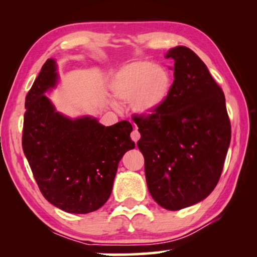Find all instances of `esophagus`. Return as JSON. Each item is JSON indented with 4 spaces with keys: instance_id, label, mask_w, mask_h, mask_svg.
I'll return each instance as SVG.
<instances>
[{
    "instance_id": "34e87169",
    "label": "esophagus",
    "mask_w": 257,
    "mask_h": 257,
    "mask_svg": "<svg viewBox=\"0 0 257 257\" xmlns=\"http://www.w3.org/2000/svg\"><path fill=\"white\" fill-rule=\"evenodd\" d=\"M130 136H132V139L133 141L136 143L139 138H141V134H139V132L137 129H134L133 132H132V135H130Z\"/></svg>"
}]
</instances>
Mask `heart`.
I'll use <instances>...</instances> for the list:
<instances>
[{
  "mask_svg": "<svg viewBox=\"0 0 257 257\" xmlns=\"http://www.w3.org/2000/svg\"><path fill=\"white\" fill-rule=\"evenodd\" d=\"M171 88L170 73L150 60H137L121 67L111 81L114 96L125 103L134 102L139 114L154 112Z\"/></svg>",
  "mask_w": 257,
  "mask_h": 257,
  "instance_id": "heart-1",
  "label": "heart"
}]
</instances>
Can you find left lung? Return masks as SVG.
<instances>
[{"mask_svg":"<svg viewBox=\"0 0 257 257\" xmlns=\"http://www.w3.org/2000/svg\"><path fill=\"white\" fill-rule=\"evenodd\" d=\"M165 58L175 61L170 93L154 112L134 121L152 197L177 211L203 201L215 188L231 125L224 94L205 63L186 46L173 47Z\"/></svg>","mask_w":257,"mask_h":257,"instance_id":"8db88e82","label":"left lung"}]
</instances>
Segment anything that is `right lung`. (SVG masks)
Masks as SVG:
<instances>
[{
  "label": "right lung",
  "mask_w": 257,
  "mask_h": 257,
  "mask_svg": "<svg viewBox=\"0 0 257 257\" xmlns=\"http://www.w3.org/2000/svg\"><path fill=\"white\" fill-rule=\"evenodd\" d=\"M55 61L42 67L26 96L23 150L41 193L68 213L102 207L112 191L118 164L135 147L129 121L105 127L95 118L69 119L44 93L55 86Z\"/></svg>",
  "instance_id": "obj_1"
}]
</instances>
